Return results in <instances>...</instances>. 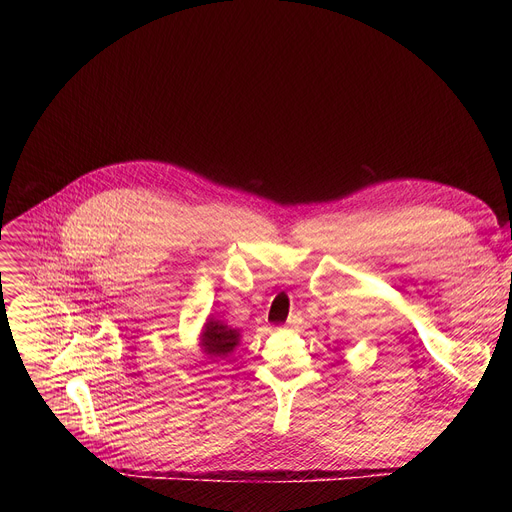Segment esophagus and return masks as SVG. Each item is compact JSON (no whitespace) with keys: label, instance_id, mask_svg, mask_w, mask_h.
<instances>
[{"label":"esophagus","instance_id":"esophagus-1","mask_svg":"<svg viewBox=\"0 0 512 512\" xmlns=\"http://www.w3.org/2000/svg\"><path fill=\"white\" fill-rule=\"evenodd\" d=\"M297 324H299V319H297V317H290V319H288V326H290V328H292V326H297Z\"/></svg>","mask_w":512,"mask_h":512}]
</instances>
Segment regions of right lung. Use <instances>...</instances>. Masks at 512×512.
<instances>
[{
	"instance_id": "add662e5",
	"label": "right lung",
	"mask_w": 512,
	"mask_h": 512,
	"mask_svg": "<svg viewBox=\"0 0 512 512\" xmlns=\"http://www.w3.org/2000/svg\"><path fill=\"white\" fill-rule=\"evenodd\" d=\"M238 344V332L228 328L222 321L209 319L203 332V348L209 357H226Z\"/></svg>"
}]
</instances>
